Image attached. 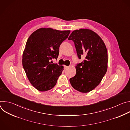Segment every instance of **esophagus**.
Here are the masks:
<instances>
[{"label": "esophagus", "instance_id": "34e87169", "mask_svg": "<svg viewBox=\"0 0 130 130\" xmlns=\"http://www.w3.org/2000/svg\"><path fill=\"white\" fill-rule=\"evenodd\" d=\"M69 67V66H65V65H64V68L65 69H67V68H68Z\"/></svg>", "mask_w": 130, "mask_h": 130}]
</instances>
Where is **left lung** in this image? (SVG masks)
Masks as SVG:
<instances>
[{"instance_id": "left-lung-1", "label": "left lung", "mask_w": 130, "mask_h": 130, "mask_svg": "<svg viewBox=\"0 0 130 130\" xmlns=\"http://www.w3.org/2000/svg\"><path fill=\"white\" fill-rule=\"evenodd\" d=\"M68 40L75 43L79 59L85 57L76 66V75L69 79L70 83L76 90L86 93L99 84L106 72V47L96 33L87 29L74 30Z\"/></svg>"}]
</instances>
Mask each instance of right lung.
I'll use <instances>...</instances> for the list:
<instances>
[{"label": "right lung", "mask_w": 130, "mask_h": 130, "mask_svg": "<svg viewBox=\"0 0 130 130\" xmlns=\"http://www.w3.org/2000/svg\"><path fill=\"white\" fill-rule=\"evenodd\" d=\"M70 32L42 28L28 38L23 54V66L30 82L38 90H50L56 84L64 67L50 61L57 59L59 47Z\"/></svg>", "instance_id": "right-lung-1"}]
</instances>
